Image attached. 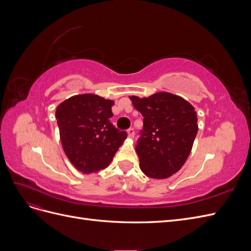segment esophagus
Here are the masks:
<instances>
[{"label": "esophagus", "mask_w": 251, "mask_h": 251, "mask_svg": "<svg viewBox=\"0 0 251 251\" xmlns=\"http://www.w3.org/2000/svg\"><path fill=\"white\" fill-rule=\"evenodd\" d=\"M127 136H128V137H130V138H133L134 136H135V130H134L133 127L128 128V130H127Z\"/></svg>", "instance_id": "esophagus-1"}]
</instances>
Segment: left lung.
<instances>
[{"label":"left lung","mask_w":251,"mask_h":251,"mask_svg":"<svg viewBox=\"0 0 251 251\" xmlns=\"http://www.w3.org/2000/svg\"><path fill=\"white\" fill-rule=\"evenodd\" d=\"M143 116L136 144L140 170L150 178L165 179L177 173L191 153L198 133L197 113L183 98L159 92L146 98L130 96Z\"/></svg>","instance_id":"1"}]
</instances>
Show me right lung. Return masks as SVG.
I'll return each instance as SVG.
<instances>
[{"mask_svg": "<svg viewBox=\"0 0 251 251\" xmlns=\"http://www.w3.org/2000/svg\"><path fill=\"white\" fill-rule=\"evenodd\" d=\"M113 104V100L100 96L81 94L68 98L56 108L63 149L83 174L107 168L126 138V132L111 124Z\"/></svg>", "mask_w": 251, "mask_h": 251, "instance_id": "1", "label": "right lung"}]
</instances>
